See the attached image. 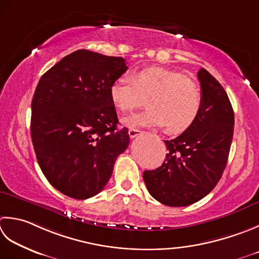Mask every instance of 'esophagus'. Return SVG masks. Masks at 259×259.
<instances>
[{
  "label": "esophagus",
  "instance_id": "esophagus-1",
  "mask_svg": "<svg viewBox=\"0 0 259 259\" xmlns=\"http://www.w3.org/2000/svg\"><path fill=\"white\" fill-rule=\"evenodd\" d=\"M141 133H143V131L141 130H139V129H129V136H130V138H135V137H137V136H139Z\"/></svg>",
  "mask_w": 259,
  "mask_h": 259
}]
</instances>
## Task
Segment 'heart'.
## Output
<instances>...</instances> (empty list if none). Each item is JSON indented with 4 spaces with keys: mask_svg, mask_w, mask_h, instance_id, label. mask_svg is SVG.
I'll return each mask as SVG.
<instances>
[{
    "mask_svg": "<svg viewBox=\"0 0 259 259\" xmlns=\"http://www.w3.org/2000/svg\"><path fill=\"white\" fill-rule=\"evenodd\" d=\"M110 98L122 112L148 99V108L123 119L133 129L166 125L169 133H182L195 122L202 108V94L194 82L180 72L158 67L141 69L133 78L120 76L110 86Z\"/></svg>",
    "mask_w": 259,
    "mask_h": 259,
    "instance_id": "1",
    "label": "heart"
}]
</instances>
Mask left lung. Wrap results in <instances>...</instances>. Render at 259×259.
<instances>
[{
    "label": "left lung",
    "mask_w": 259,
    "mask_h": 259,
    "mask_svg": "<svg viewBox=\"0 0 259 259\" xmlns=\"http://www.w3.org/2000/svg\"><path fill=\"white\" fill-rule=\"evenodd\" d=\"M202 94L201 112L189 129L164 140V163L144 171L150 195L168 206H186L214 189L226 168L234 136L235 114L221 84L206 69L197 72Z\"/></svg>",
    "instance_id": "obj_1"
}]
</instances>
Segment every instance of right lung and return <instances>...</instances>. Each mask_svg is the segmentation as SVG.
I'll return each instance as SVG.
<instances>
[{
  "label": "right lung",
  "instance_id": "add662e5",
  "mask_svg": "<svg viewBox=\"0 0 259 259\" xmlns=\"http://www.w3.org/2000/svg\"><path fill=\"white\" fill-rule=\"evenodd\" d=\"M128 69L121 57L79 49L40 78L31 103L38 164L60 193L86 200L100 193L129 143L118 129L110 86Z\"/></svg>",
  "mask_w": 259,
  "mask_h": 259
}]
</instances>
